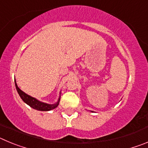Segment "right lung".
<instances>
[{
	"instance_id": "add662e5",
	"label": "right lung",
	"mask_w": 148,
	"mask_h": 148,
	"mask_svg": "<svg viewBox=\"0 0 148 148\" xmlns=\"http://www.w3.org/2000/svg\"><path fill=\"white\" fill-rule=\"evenodd\" d=\"M15 87H16V90L18 91V94L20 95V97L21 98L22 100L27 104L28 105H29L31 108H32L33 109L38 110H41V111H49L51 110L55 109L56 108H57V106L58 105L60 101V99H58V102L56 104H46V103L44 102H40L39 101H38L37 99H35V98L30 96V95H27L25 92H23L21 90L19 87L17 85L16 82H15Z\"/></svg>"
}]
</instances>
